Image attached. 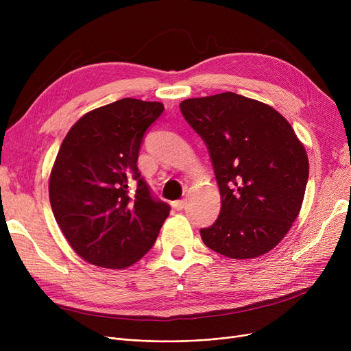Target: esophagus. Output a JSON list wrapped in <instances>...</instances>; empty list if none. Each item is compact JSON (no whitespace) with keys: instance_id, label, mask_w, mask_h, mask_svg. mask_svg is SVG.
Returning <instances> with one entry per match:
<instances>
[{"instance_id":"esophagus-1","label":"esophagus","mask_w":351,"mask_h":351,"mask_svg":"<svg viewBox=\"0 0 351 351\" xmlns=\"http://www.w3.org/2000/svg\"><path fill=\"white\" fill-rule=\"evenodd\" d=\"M185 206H186V199H180V200L173 202V209H176V210H182Z\"/></svg>"}]
</instances>
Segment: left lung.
Here are the masks:
<instances>
[{
    "label": "left lung",
    "instance_id": "8db88e82",
    "mask_svg": "<svg viewBox=\"0 0 351 351\" xmlns=\"http://www.w3.org/2000/svg\"><path fill=\"white\" fill-rule=\"evenodd\" d=\"M205 141L222 196L204 243L230 259H254L278 246L298 219L308 179L304 145L267 104L223 92L179 104Z\"/></svg>",
    "mask_w": 351,
    "mask_h": 351
}]
</instances>
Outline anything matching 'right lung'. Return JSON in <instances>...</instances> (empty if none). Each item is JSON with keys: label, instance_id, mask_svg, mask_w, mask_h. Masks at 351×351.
<instances>
[{"label": "right lung", "instance_id": "obj_1", "mask_svg": "<svg viewBox=\"0 0 351 351\" xmlns=\"http://www.w3.org/2000/svg\"><path fill=\"white\" fill-rule=\"evenodd\" d=\"M162 112V102L123 98L89 110L61 143L48 183L51 208L66 242L90 265L132 266L169 216L136 165L143 134Z\"/></svg>", "mask_w": 351, "mask_h": 351}]
</instances>
